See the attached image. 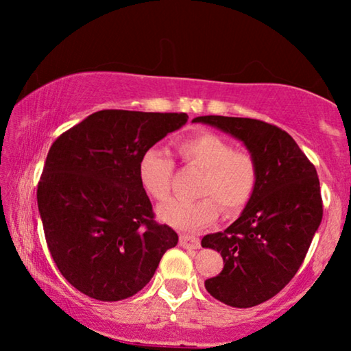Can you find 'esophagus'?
<instances>
[{
    "label": "esophagus",
    "instance_id": "obj_1",
    "mask_svg": "<svg viewBox=\"0 0 351 351\" xmlns=\"http://www.w3.org/2000/svg\"><path fill=\"white\" fill-rule=\"evenodd\" d=\"M179 244H180L182 247H185V249H199V246H201V243H199L198 238L189 237V234H182Z\"/></svg>",
    "mask_w": 351,
    "mask_h": 351
}]
</instances>
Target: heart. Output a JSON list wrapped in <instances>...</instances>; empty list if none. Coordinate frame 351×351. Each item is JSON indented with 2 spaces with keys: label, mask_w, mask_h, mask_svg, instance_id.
<instances>
[{
  "label": "heart",
  "mask_w": 351,
  "mask_h": 351,
  "mask_svg": "<svg viewBox=\"0 0 351 351\" xmlns=\"http://www.w3.org/2000/svg\"><path fill=\"white\" fill-rule=\"evenodd\" d=\"M179 155L186 166L203 171L196 201L174 199L161 206L158 215L162 222L184 232L214 223L220 214H238L246 208L256 191L258 166L246 150H233L227 138L214 132H198L182 138ZM138 180L150 198L166 201L171 195L174 161L165 148L150 147L138 160Z\"/></svg>",
  "instance_id": "b5f03b06"
}]
</instances>
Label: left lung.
Wrapping results in <instances>:
<instances>
[{"label":"left lung","instance_id":"left-lung-1","mask_svg":"<svg viewBox=\"0 0 351 351\" xmlns=\"http://www.w3.org/2000/svg\"><path fill=\"white\" fill-rule=\"evenodd\" d=\"M244 143L256 158L258 182L251 201L227 230L201 246L220 252L223 270L204 281L214 299L249 308L275 297L299 270L323 219L319 179L294 138L261 119L198 117Z\"/></svg>","mask_w":351,"mask_h":351}]
</instances>
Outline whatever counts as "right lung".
I'll return each instance as SVG.
<instances>
[{"label": "right lung", "mask_w": 351, "mask_h": 351, "mask_svg": "<svg viewBox=\"0 0 351 351\" xmlns=\"http://www.w3.org/2000/svg\"><path fill=\"white\" fill-rule=\"evenodd\" d=\"M186 113L102 110L52 143L38 184L47 247L71 286L102 302L137 294L179 237L155 220L138 180L142 153Z\"/></svg>", "instance_id": "right-lung-1"}]
</instances>
